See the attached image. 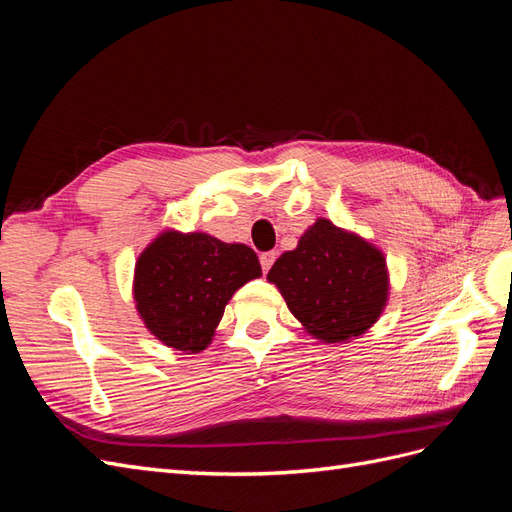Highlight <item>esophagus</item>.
Here are the masks:
<instances>
[{
	"label": "esophagus",
	"mask_w": 512,
	"mask_h": 512,
	"mask_svg": "<svg viewBox=\"0 0 512 512\" xmlns=\"http://www.w3.org/2000/svg\"><path fill=\"white\" fill-rule=\"evenodd\" d=\"M275 258H277L275 252H262V254H260V267H262V271L267 273V271L273 267Z\"/></svg>",
	"instance_id": "1"
}]
</instances>
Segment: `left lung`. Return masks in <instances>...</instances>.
Returning a JSON list of instances; mask_svg holds the SVG:
<instances>
[{"label":"left lung","mask_w":512,"mask_h":512,"mask_svg":"<svg viewBox=\"0 0 512 512\" xmlns=\"http://www.w3.org/2000/svg\"><path fill=\"white\" fill-rule=\"evenodd\" d=\"M267 280L309 335L327 344L363 335L378 320L389 294L380 250L365 239L316 220L299 245L275 260Z\"/></svg>","instance_id":"1"}]
</instances>
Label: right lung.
I'll use <instances>...</instances> for the list:
<instances>
[{
	"label": "right lung",
	"instance_id": "1",
	"mask_svg": "<svg viewBox=\"0 0 512 512\" xmlns=\"http://www.w3.org/2000/svg\"><path fill=\"white\" fill-rule=\"evenodd\" d=\"M260 275L252 247L168 230L138 256L134 301L160 342L194 354L211 342L235 290Z\"/></svg>",
	"mask_w": 512,
	"mask_h": 512
}]
</instances>
